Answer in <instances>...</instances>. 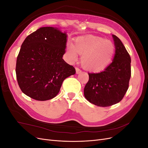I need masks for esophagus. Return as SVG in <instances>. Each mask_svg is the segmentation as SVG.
Wrapping results in <instances>:
<instances>
[{
  "label": "esophagus",
  "mask_w": 148,
  "mask_h": 148,
  "mask_svg": "<svg viewBox=\"0 0 148 148\" xmlns=\"http://www.w3.org/2000/svg\"><path fill=\"white\" fill-rule=\"evenodd\" d=\"M75 69H76V73H77V74H79L82 72V70H80L79 68H78V67H77Z\"/></svg>",
  "instance_id": "esophagus-1"
}]
</instances>
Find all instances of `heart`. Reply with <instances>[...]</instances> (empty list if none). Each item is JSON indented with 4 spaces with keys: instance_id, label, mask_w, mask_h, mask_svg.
I'll list each match as a JSON object with an SVG mask.
<instances>
[{
    "instance_id": "b5f03b06",
    "label": "heart",
    "mask_w": 148,
    "mask_h": 148,
    "mask_svg": "<svg viewBox=\"0 0 148 148\" xmlns=\"http://www.w3.org/2000/svg\"><path fill=\"white\" fill-rule=\"evenodd\" d=\"M114 52V46L110 41L92 36L77 39L75 46L70 44L67 49V56L70 61L77 60L78 53L82 56V66L92 71L106 68L112 60Z\"/></svg>"
}]
</instances>
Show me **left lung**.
Listing matches in <instances>:
<instances>
[{"instance_id":"left-lung-1","label":"left lung","mask_w":148,"mask_h":148,"mask_svg":"<svg viewBox=\"0 0 148 148\" xmlns=\"http://www.w3.org/2000/svg\"><path fill=\"white\" fill-rule=\"evenodd\" d=\"M115 47L112 62L100 73H89L84 95L92 104L108 107L123 99L131 77V58L120 39L112 35Z\"/></svg>"}]
</instances>
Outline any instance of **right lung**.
Instances as JSON below:
<instances>
[{"mask_svg":"<svg viewBox=\"0 0 148 148\" xmlns=\"http://www.w3.org/2000/svg\"><path fill=\"white\" fill-rule=\"evenodd\" d=\"M67 35L53 27H42L26 38L17 57L16 75L21 91L37 101L59 92L64 80L76 71L62 59Z\"/></svg>","mask_w":148,"mask_h":148,"instance_id":"1","label":"right lung"}]
</instances>
